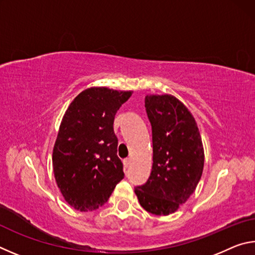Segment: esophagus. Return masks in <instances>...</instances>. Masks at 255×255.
Masks as SVG:
<instances>
[{
  "label": "esophagus",
  "instance_id": "1",
  "mask_svg": "<svg viewBox=\"0 0 255 255\" xmlns=\"http://www.w3.org/2000/svg\"><path fill=\"white\" fill-rule=\"evenodd\" d=\"M129 166H130V158L124 159V167H125V170L128 169Z\"/></svg>",
  "mask_w": 255,
  "mask_h": 255
}]
</instances>
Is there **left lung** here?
I'll return each mask as SVG.
<instances>
[{"instance_id":"8db88e82","label":"left lung","mask_w":255,"mask_h":255,"mask_svg":"<svg viewBox=\"0 0 255 255\" xmlns=\"http://www.w3.org/2000/svg\"><path fill=\"white\" fill-rule=\"evenodd\" d=\"M145 108L152 125L153 167L135 193L146 211L166 216L195 192L204 171V145L195 117L178 98L147 94Z\"/></svg>"}]
</instances>
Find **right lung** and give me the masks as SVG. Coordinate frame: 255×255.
I'll return each mask as SVG.
<instances>
[{
    "instance_id": "add662e5",
    "label": "right lung",
    "mask_w": 255,
    "mask_h": 255,
    "mask_svg": "<svg viewBox=\"0 0 255 255\" xmlns=\"http://www.w3.org/2000/svg\"><path fill=\"white\" fill-rule=\"evenodd\" d=\"M132 91L92 86L63 116L53 148L54 176L64 199L80 211L105 205L124 179L114 132L116 112Z\"/></svg>"
}]
</instances>
